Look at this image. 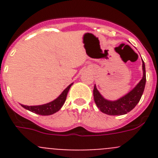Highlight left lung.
Masks as SVG:
<instances>
[{"mask_svg": "<svg viewBox=\"0 0 158 158\" xmlns=\"http://www.w3.org/2000/svg\"><path fill=\"white\" fill-rule=\"evenodd\" d=\"M143 76L142 80L136 86L125 96L116 100H108L105 99L96 89V85L93 89V96L96 106L104 114L109 115H122L130 112L138 104L142 97L146 85V67L142 61Z\"/></svg>", "mask_w": 158, "mask_h": 158, "instance_id": "1", "label": "left lung"}]
</instances>
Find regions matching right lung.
I'll return each mask as SVG.
<instances>
[{
  "instance_id": "add662e5",
  "label": "right lung",
  "mask_w": 158,
  "mask_h": 158,
  "mask_svg": "<svg viewBox=\"0 0 158 158\" xmlns=\"http://www.w3.org/2000/svg\"><path fill=\"white\" fill-rule=\"evenodd\" d=\"M73 83L70 84L68 87L65 89H64V91L62 92L61 94L59 95L58 97H57L55 100L53 101L49 102L47 104H42V105H36V106H27L23 105L21 104L22 107L25 109L28 110V111L34 112L38 115H51L56 113L57 111H59L62 107L63 106L64 103H65V100H66V96L68 94L69 89L72 86Z\"/></svg>"
}]
</instances>
